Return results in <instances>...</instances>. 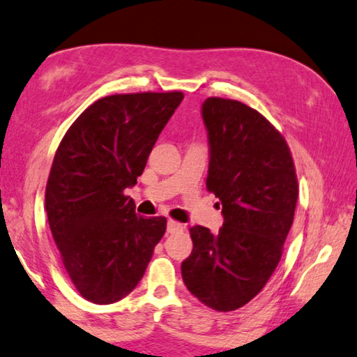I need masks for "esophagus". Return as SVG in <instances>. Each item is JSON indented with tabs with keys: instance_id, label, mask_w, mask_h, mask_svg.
<instances>
[{
	"instance_id": "obj_1",
	"label": "esophagus",
	"mask_w": 357,
	"mask_h": 357,
	"mask_svg": "<svg viewBox=\"0 0 357 357\" xmlns=\"http://www.w3.org/2000/svg\"><path fill=\"white\" fill-rule=\"evenodd\" d=\"M178 232H183V224L169 220L167 221V234H178Z\"/></svg>"
}]
</instances>
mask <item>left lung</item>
Instances as JSON below:
<instances>
[{"label": "left lung", "instance_id": "left-lung-1", "mask_svg": "<svg viewBox=\"0 0 357 357\" xmlns=\"http://www.w3.org/2000/svg\"><path fill=\"white\" fill-rule=\"evenodd\" d=\"M207 188L222 207L218 234L192 227L182 278L208 307L229 312L257 296L276 270L298 201L295 166L282 135L248 105L210 97ZM218 202V204H220Z\"/></svg>", "mask_w": 357, "mask_h": 357}]
</instances>
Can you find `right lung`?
<instances>
[{
    "instance_id": "1",
    "label": "right lung",
    "mask_w": 357,
    "mask_h": 357,
    "mask_svg": "<svg viewBox=\"0 0 357 357\" xmlns=\"http://www.w3.org/2000/svg\"><path fill=\"white\" fill-rule=\"evenodd\" d=\"M182 100V92L103 97L62 137L45 210L62 264L87 301L112 304L133 291L166 232V218L137 215L123 191Z\"/></svg>"
}]
</instances>
